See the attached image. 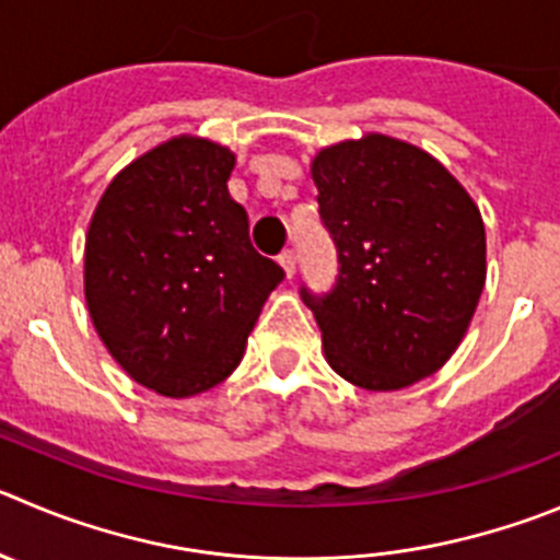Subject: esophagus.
<instances>
[{"label": "esophagus", "instance_id": "34e87169", "mask_svg": "<svg viewBox=\"0 0 560 560\" xmlns=\"http://www.w3.org/2000/svg\"><path fill=\"white\" fill-rule=\"evenodd\" d=\"M279 265L284 268L287 279H292V276H295V250H284V254L279 256Z\"/></svg>", "mask_w": 560, "mask_h": 560}]
</instances>
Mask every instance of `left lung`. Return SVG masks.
<instances>
[{
  "mask_svg": "<svg viewBox=\"0 0 560 560\" xmlns=\"http://www.w3.org/2000/svg\"><path fill=\"white\" fill-rule=\"evenodd\" d=\"M337 245L326 295L301 287L334 373L392 392L436 373L467 334L486 281L480 212L428 151L370 132L312 160Z\"/></svg>",
  "mask_w": 560,
  "mask_h": 560,
  "instance_id": "obj_1",
  "label": "left lung"
}]
</instances>
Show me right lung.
<instances>
[{
  "label": "right lung",
  "mask_w": 560,
  "mask_h": 560,
  "mask_svg": "<svg viewBox=\"0 0 560 560\" xmlns=\"http://www.w3.org/2000/svg\"><path fill=\"white\" fill-rule=\"evenodd\" d=\"M234 154L179 135L129 162L85 237V301L104 348L138 384L190 398L232 375L284 270L256 254L229 196Z\"/></svg>",
  "instance_id": "add662e5"
}]
</instances>
